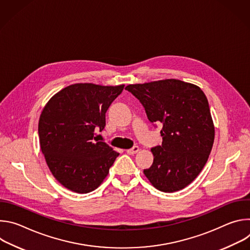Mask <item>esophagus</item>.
<instances>
[{"instance_id": "esophagus-1", "label": "esophagus", "mask_w": 250, "mask_h": 250, "mask_svg": "<svg viewBox=\"0 0 250 250\" xmlns=\"http://www.w3.org/2000/svg\"><path fill=\"white\" fill-rule=\"evenodd\" d=\"M138 151H139L138 146H133V147H131V148H129V149L126 150V152H127L128 154H130V155H133V154L137 153Z\"/></svg>"}]
</instances>
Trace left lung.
<instances>
[{"label":"left lung","instance_id":"left-lung-1","mask_svg":"<svg viewBox=\"0 0 250 250\" xmlns=\"http://www.w3.org/2000/svg\"><path fill=\"white\" fill-rule=\"evenodd\" d=\"M125 90L139 100L155 126L163 125L162 145L151 148L153 163L145 175L159 191L184 189L204 168L215 139L206 95L198 86L176 79L128 85Z\"/></svg>","mask_w":250,"mask_h":250}]
</instances>
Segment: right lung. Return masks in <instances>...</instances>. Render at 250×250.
I'll use <instances>...</instances> for the list:
<instances>
[{
  "label": "right lung",
  "mask_w": 250,
  "mask_h": 250,
  "mask_svg": "<svg viewBox=\"0 0 250 250\" xmlns=\"http://www.w3.org/2000/svg\"><path fill=\"white\" fill-rule=\"evenodd\" d=\"M125 85H70L55 94L39 122L42 151L55 179L80 194L97 189L119 153L96 140L105 125V113Z\"/></svg>",
  "instance_id": "right-lung-1"
}]
</instances>
